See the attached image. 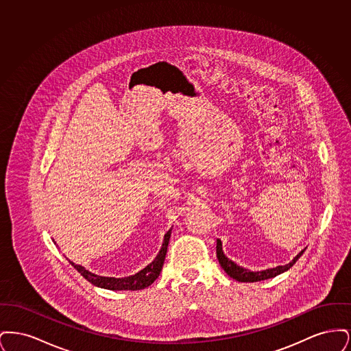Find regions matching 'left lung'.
<instances>
[{
    "label": "left lung",
    "mask_w": 351,
    "mask_h": 351,
    "mask_svg": "<svg viewBox=\"0 0 351 351\" xmlns=\"http://www.w3.org/2000/svg\"><path fill=\"white\" fill-rule=\"evenodd\" d=\"M217 258L221 267L223 268V271L230 276L235 279L237 282H242V283H254V282H261V280H266V279H271L275 278L280 274H283L285 271H288L289 268L292 267L298 259L302 255V252L305 251L301 250L289 263L284 265V266H276L274 268H267V269H262V271H251L247 268H243L242 266H238L237 263H234L232 259H229L222 250V242L217 239Z\"/></svg>",
    "instance_id": "left-lung-1"
}]
</instances>
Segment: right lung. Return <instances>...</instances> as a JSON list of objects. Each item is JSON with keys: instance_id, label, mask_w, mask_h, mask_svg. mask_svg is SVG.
Returning a JSON list of instances; mask_svg holds the SVG:
<instances>
[{"instance_id": "add662e5", "label": "right lung", "mask_w": 351, "mask_h": 351, "mask_svg": "<svg viewBox=\"0 0 351 351\" xmlns=\"http://www.w3.org/2000/svg\"><path fill=\"white\" fill-rule=\"evenodd\" d=\"M169 237H171V229L168 230L160 251L158 252V255L155 256V259L151 262L150 265H147L143 269H141L139 272L134 274L132 276H125V278H109V276H100L96 275L90 271H88L86 268L80 266V265H75L72 261H69V263L79 271V274H82L84 278L89 282V283L105 288V289H110V291H138V289H143L146 287H149L151 284L156 280V278L160 275V271L165 263V258L167 254L168 242H169Z\"/></svg>"}]
</instances>
